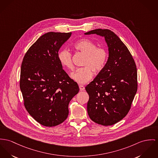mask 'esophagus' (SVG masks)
<instances>
[{
  "label": "esophagus",
  "instance_id": "1",
  "mask_svg": "<svg viewBox=\"0 0 158 158\" xmlns=\"http://www.w3.org/2000/svg\"><path fill=\"white\" fill-rule=\"evenodd\" d=\"M79 89L81 91H84L85 89V86L82 85H79Z\"/></svg>",
  "mask_w": 158,
  "mask_h": 158
}]
</instances>
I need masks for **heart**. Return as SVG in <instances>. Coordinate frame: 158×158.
<instances>
[{
    "label": "heart",
    "instance_id": "heart-1",
    "mask_svg": "<svg viewBox=\"0 0 158 158\" xmlns=\"http://www.w3.org/2000/svg\"><path fill=\"white\" fill-rule=\"evenodd\" d=\"M76 50L85 55L82 65L71 74V77L79 84H85L91 80L95 73L101 71L105 66L108 58L107 50L97 48V44L90 40L81 39L74 43ZM58 58L61 65L69 69H73L72 53L67 49H62L58 53Z\"/></svg>",
    "mask_w": 158,
    "mask_h": 158
}]
</instances>
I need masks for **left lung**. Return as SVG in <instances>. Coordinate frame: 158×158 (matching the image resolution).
Wrapping results in <instances>:
<instances>
[{
    "label": "left lung",
    "mask_w": 158,
    "mask_h": 158,
    "mask_svg": "<svg viewBox=\"0 0 158 158\" xmlns=\"http://www.w3.org/2000/svg\"><path fill=\"white\" fill-rule=\"evenodd\" d=\"M85 34L105 37L109 50L105 66L85 87L88 114L97 124L113 125L131 109L138 88L136 66L127 48L110 30L97 29Z\"/></svg>",
    "instance_id": "1"
}]
</instances>
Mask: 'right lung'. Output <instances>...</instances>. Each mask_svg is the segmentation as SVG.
<instances>
[{"label":"right lung","instance_id":"add662e5","mask_svg":"<svg viewBox=\"0 0 158 158\" xmlns=\"http://www.w3.org/2000/svg\"><path fill=\"white\" fill-rule=\"evenodd\" d=\"M72 32H48L28 49L21 66L20 88L24 107L36 122L52 127L64 122L77 84L62 69L58 58Z\"/></svg>","mask_w":158,"mask_h":158}]
</instances>
